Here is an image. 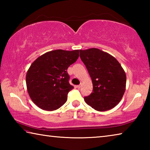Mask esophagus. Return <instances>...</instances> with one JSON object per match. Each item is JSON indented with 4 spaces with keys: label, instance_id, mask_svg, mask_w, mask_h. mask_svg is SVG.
<instances>
[{
    "label": "esophagus",
    "instance_id": "obj_1",
    "mask_svg": "<svg viewBox=\"0 0 150 150\" xmlns=\"http://www.w3.org/2000/svg\"><path fill=\"white\" fill-rule=\"evenodd\" d=\"M81 86L79 85H77V86H76V87H77V88H81Z\"/></svg>",
    "mask_w": 150,
    "mask_h": 150
}]
</instances>
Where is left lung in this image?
Returning a JSON list of instances; mask_svg holds the SVG:
<instances>
[{"label": "left lung", "mask_w": 150, "mask_h": 150, "mask_svg": "<svg viewBox=\"0 0 150 150\" xmlns=\"http://www.w3.org/2000/svg\"><path fill=\"white\" fill-rule=\"evenodd\" d=\"M79 51L93 87L85 101L97 111L110 110L120 103L126 91L125 71L117 59L108 53L97 48Z\"/></svg>", "instance_id": "obj_1"}]
</instances>
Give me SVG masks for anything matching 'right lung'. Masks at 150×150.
<instances>
[{
	"label": "right lung",
	"mask_w": 150,
	"mask_h": 150,
	"mask_svg": "<svg viewBox=\"0 0 150 150\" xmlns=\"http://www.w3.org/2000/svg\"><path fill=\"white\" fill-rule=\"evenodd\" d=\"M79 50H56L40 55L28 70V93L35 105L42 110L52 111L63 106L73 86L69 83L67 68L79 56Z\"/></svg>",
	"instance_id": "1"
}]
</instances>
